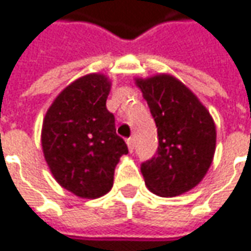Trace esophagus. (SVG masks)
<instances>
[{"mask_svg": "<svg viewBox=\"0 0 251 251\" xmlns=\"http://www.w3.org/2000/svg\"><path fill=\"white\" fill-rule=\"evenodd\" d=\"M126 143H127L129 151L133 152V149H135V139H133V138H129V139H126Z\"/></svg>", "mask_w": 251, "mask_h": 251, "instance_id": "esophagus-1", "label": "esophagus"}]
</instances>
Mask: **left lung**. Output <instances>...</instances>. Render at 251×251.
<instances>
[{
	"instance_id": "8db88e82",
	"label": "left lung",
	"mask_w": 251,
	"mask_h": 251,
	"mask_svg": "<svg viewBox=\"0 0 251 251\" xmlns=\"http://www.w3.org/2000/svg\"><path fill=\"white\" fill-rule=\"evenodd\" d=\"M136 85L157 127L156 155L140 165L145 183L162 198H175L200 183L216 151V126L198 96L172 75L160 74Z\"/></svg>"
}]
</instances>
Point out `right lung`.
I'll return each mask as SVG.
<instances>
[{
    "instance_id": "right-lung-1",
    "label": "right lung",
    "mask_w": 251,
    "mask_h": 251,
    "mask_svg": "<svg viewBox=\"0 0 251 251\" xmlns=\"http://www.w3.org/2000/svg\"><path fill=\"white\" fill-rule=\"evenodd\" d=\"M111 81L89 74L55 98L42 124L41 143L52 176L64 189L85 199L106 195L125 140L116 135L115 116L106 109Z\"/></svg>"
}]
</instances>
